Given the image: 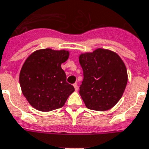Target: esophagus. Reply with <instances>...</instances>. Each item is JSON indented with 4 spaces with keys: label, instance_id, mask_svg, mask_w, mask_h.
Masks as SVG:
<instances>
[{
    "label": "esophagus",
    "instance_id": "34e87169",
    "mask_svg": "<svg viewBox=\"0 0 149 149\" xmlns=\"http://www.w3.org/2000/svg\"><path fill=\"white\" fill-rule=\"evenodd\" d=\"M73 85H74V89H75V91H78V84H77V83H74Z\"/></svg>",
    "mask_w": 149,
    "mask_h": 149
}]
</instances>
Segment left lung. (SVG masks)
Masks as SVG:
<instances>
[{
	"label": "left lung",
	"mask_w": 149,
	"mask_h": 149,
	"mask_svg": "<svg viewBox=\"0 0 149 149\" xmlns=\"http://www.w3.org/2000/svg\"><path fill=\"white\" fill-rule=\"evenodd\" d=\"M79 63L84 75L79 93L86 107L97 111L111 109L120 100L127 83L124 61L116 53L99 48L81 54Z\"/></svg>",
	"instance_id": "left-lung-1"
}]
</instances>
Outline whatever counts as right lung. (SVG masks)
Instances as JSON below:
<instances>
[{"label":"right lung","instance_id":"add662e5","mask_svg":"<svg viewBox=\"0 0 149 149\" xmlns=\"http://www.w3.org/2000/svg\"><path fill=\"white\" fill-rule=\"evenodd\" d=\"M67 50L42 49L31 54L23 64L19 83L24 96L37 110L59 109L74 91L66 81L61 64L68 59Z\"/></svg>","mask_w":149,"mask_h":149}]
</instances>
